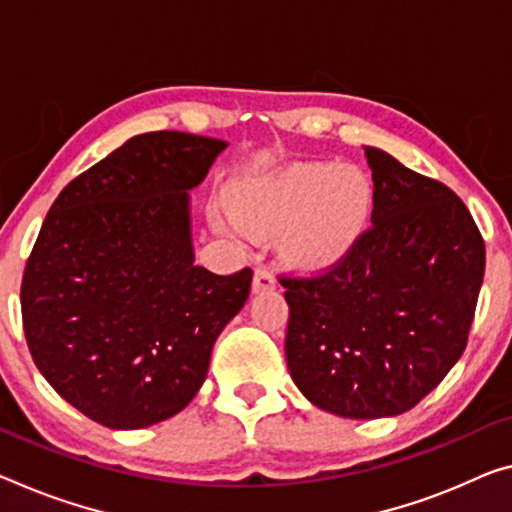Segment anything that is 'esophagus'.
Here are the masks:
<instances>
[{
    "instance_id": "1",
    "label": "esophagus",
    "mask_w": 512,
    "mask_h": 512,
    "mask_svg": "<svg viewBox=\"0 0 512 512\" xmlns=\"http://www.w3.org/2000/svg\"><path fill=\"white\" fill-rule=\"evenodd\" d=\"M277 286V277L267 270V267H258L254 272V283H251V288H254V293H263V290H272Z\"/></svg>"
}]
</instances>
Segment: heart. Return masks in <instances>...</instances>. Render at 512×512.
<instances>
[{
  "mask_svg": "<svg viewBox=\"0 0 512 512\" xmlns=\"http://www.w3.org/2000/svg\"><path fill=\"white\" fill-rule=\"evenodd\" d=\"M373 201V183L361 169L304 162L251 180L231 199V212L249 233L281 229V256L290 265L320 270L357 245Z\"/></svg>",
  "mask_w": 512,
  "mask_h": 512,
  "instance_id": "heart-1",
  "label": "heart"
}]
</instances>
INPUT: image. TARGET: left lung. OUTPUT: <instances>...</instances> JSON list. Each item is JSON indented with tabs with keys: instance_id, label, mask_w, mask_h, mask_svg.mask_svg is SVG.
Returning a JSON list of instances; mask_svg holds the SVG:
<instances>
[{
	"instance_id": "left-lung-1",
	"label": "left lung",
	"mask_w": 512,
	"mask_h": 512,
	"mask_svg": "<svg viewBox=\"0 0 512 512\" xmlns=\"http://www.w3.org/2000/svg\"><path fill=\"white\" fill-rule=\"evenodd\" d=\"M373 226L332 270L283 277L286 361L306 400L345 419L398 416L462 357L485 242L446 185L364 146Z\"/></svg>"
}]
</instances>
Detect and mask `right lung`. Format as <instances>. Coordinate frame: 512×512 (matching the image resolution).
<instances>
[{
  "instance_id": "obj_1",
  "label": "right lung",
  "mask_w": 512,
  "mask_h": 512,
  "mask_svg": "<svg viewBox=\"0 0 512 512\" xmlns=\"http://www.w3.org/2000/svg\"><path fill=\"white\" fill-rule=\"evenodd\" d=\"M226 141L146 132L61 190L22 277V325L52 389L112 430L160 423L206 382L254 272L194 263L192 196Z\"/></svg>"
}]
</instances>
